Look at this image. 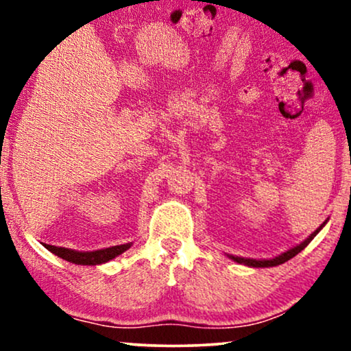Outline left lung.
I'll use <instances>...</instances> for the list:
<instances>
[{
    "label": "left lung",
    "mask_w": 351,
    "mask_h": 351,
    "mask_svg": "<svg viewBox=\"0 0 351 351\" xmlns=\"http://www.w3.org/2000/svg\"><path fill=\"white\" fill-rule=\"evenodd\" d=\"M328 223V220H324L323 223L319 225L318 228L315 230L313 233L310 234L308 238L305 239V241H302L300 244H297V246H294V247H291V249H287V251H285V252H281L280 256H276V257H273V258H246V257H238V256H232V254H227V257L228 258H232L233 262H237V263H243V265H247V267H254V268H265V267H276V265H281V263H285V262H287L289 261V258H292V257H295L297 254H299L300 251H304V249L308 246V243L311 241V239H313L316 234H318L321 230H323V227L324 225Z\"/></svg>",
    "instance_id": "obj_1"
}]
</instances>
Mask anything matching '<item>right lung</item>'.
Here are the masks:
<instances>
[{"label":"right lung","instance_id":"obj_1","mask_svg":"<svg viewBox=\"0 0 351 351\" xmlns=\"http://www.w3.org/2000/svg\"><path fill=\"white\" fill-rule=\"evenodd\" d=\"M131 246L132 243H126V244H118V246H112V247L97 249V251H75V249L45 244L47 251H51L52 254H56L57 257L64 258L66 262L76 263V265H100V263L112 261V258L118 257L119 254L126 252Z\"/></svg>","mask_w":351,"mask_h":351}]
</instances>
